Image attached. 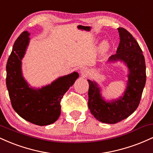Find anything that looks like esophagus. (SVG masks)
I'll return each instance as SVG.
<instances>
[{
  "mask_svg": "<svg viewBox=\"0 0 153 153\" xmlns=\"http://www.w3.org/2000/svg\"><path fill=\"white\" fill-rule=\"evenodd\" d=\"M80 74H81L82 77H86L90 74V71H89V70L87 68H82L80 70Z\"/></svg>",
  "mask_w": 153,
  "mask_h": 153,
  "instance_id": "1",
  "label": "esophagus"
}]
</instances>
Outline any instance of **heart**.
Here are the masks:
<instances>
[{"instance_id":"heart-1","label":"heart","mask_w":153,"mask_h":153,"mask_svg":"<svg viewBox=\"0 0 153 153\" xmlns=\"http://www.w3.org/2000/svg\"><path fill=\"white\" fill-rule=\"evenodd\" d=\"M100 52H101V54H105L107 52H108V50H109L110 49V44L108 42L107 40H105V41H103L102 43L101 44V45H100Z\"/></svg>"}]
</instances>
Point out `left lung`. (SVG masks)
I'll return each mask as SVG.
<instances>
[{
  "instance_id": "left-lung-1",
  "label": "left lung",
  "mask_w": 153,
  "mask_h": 153,
  "mask_svg": "<svg viewBox=\"0 0 153 153\" xmlns=\"http://www.w3.org/2000/svg\"><path fill=\"white\" fill-rule=\"evenodd\" d=\"M120 42L117 54L111 55L108 62L120 61L127 66L128 80L122 96L106 101L101 95V88L96 81L88 80V108L99 122L116 124L127 118L140 104L146 82V66L143 51L132 35L124 28H118Z\"/></svg>"
}]
</instances>
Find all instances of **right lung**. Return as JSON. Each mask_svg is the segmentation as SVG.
I'll return each instance as SVG.
<instances>
[{
  "label": "right lung",
  "mask_w": 153,
  "mask_h": 153,
  "mask_svg": "<svg viewBox=\"0 0 153 153\" xmlns=\"http://www.w3.org/2000/svg\"><path fill=\"white\" fill-rule=\"evenodd\" d=\"M29 34L24 31L13 45L6 65V86L11 105L18 114L39 126L55 122L61 113L60 101L79 77L73 73L59 77L42 88H32L22 73V59L29 44Z\"/></svg>",
  "instance_id": "add662e5"
}]
</instances>
